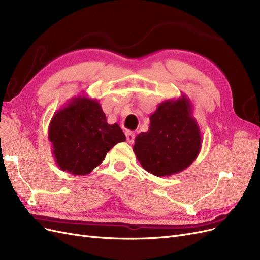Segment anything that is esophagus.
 <instances>
[{"instance_id":"esophagus-1","label":"esophagus","mask_w":260,"mask_h":260,"mask_svg":"<svg viewBox=\"0 0 260 260\" xmlns=\"http://www.w3.org/2000/svg\"><path fill=\"white\" fill-rule=\"evenodd\" d=\"M125 138H127V141L129 143H132L135 141L136 135L132 131H125Z\"/></svg>"}]
</instances>
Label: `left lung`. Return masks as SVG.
Instances as JSON below:
<instances>
[{
	"label": "left lung",
	"instance_id": "obj_1",
	"mask_svg": "<svg viewBox=\"0 0 260 260\" xmlns=\"http://www.w3.org/2000/svg\"><path fill=\"white\" fill-rule=\"evenodd\" d=\"M133 151L142 167L157 177L186 169L199 156L201 130L192 116V104L184 94L157 106L149 127L135 139Z\"/></svg>",
	"mask_w": 260,
	"mask_h": 260
}]
</instances>
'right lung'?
Instances as JSON below:
<instances>
[{"instance_id":"1","label":"right lung","mask_w":260,"mask_h":260,"mask_svg":"<svg viewBox=\"0 0 260 260\" xmlns=\"http://www.w3.org/2000/svg\"><path fill=\"white\" fill-rule=\"evenodd\" d=\"M49 140L57 166L68 174L85 176L105 159L125 136L118 123L109 124L98 100L73 98L54 114Z\"/></svg>"}]
</instances>
